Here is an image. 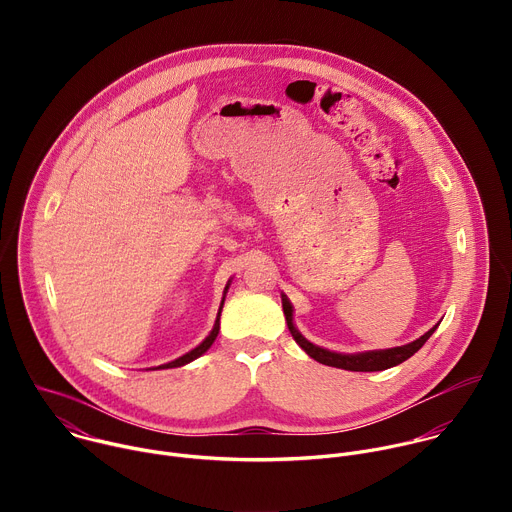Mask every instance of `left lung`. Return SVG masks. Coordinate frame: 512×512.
<instances>
[{
    "mask_svg": "<svg viewBox=\"0 0 512 512\" xmlns=\"http://www.w3.org/2000/svg\"><path fill=\"white\" fill-rule=\"evenodd\" d=\"M281 304H283V314H285V322H287V328H289L291 336H294V340L306 350L308 356H312L314 360H318L322 364H328V367H336V369H344V371H356V373H373V371H385V369L397 367V364H401L403 360L413 356L429 340V336L435 332V328L440 326V324H435L423 336H419L417 340H413L405 346H395V348H387V350L356 352V354H340V352L320 348V346L312 344L310 340H306L298 332V328L294 326V308H291L289 300L283 294H281Z\"/></svg>",
    "mask_w": 512,
    "mask_h": 512,
    "instance_id": "obj_1",
    "label": "left lung"
}]
</instances>
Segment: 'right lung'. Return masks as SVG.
Masks as SVG:
<instances>
[{
	"mask_svg": "<svg viewBox=\"0 0 512 512\" xmlns=\"http://www.w3.org/2000/svg\"><path fill=\"white\" fill-rule=\"evenodd\" d=\"M227 289H229V283H227L225 291H227ZM223 304H225V298H223V302H221V308H218V316H216V322H214V328L210 330V334H208L194 350L186 352L184 356H180V358H176V360H172V362H168V364H162V367H158V369H176V367H184V364H188V362H192L194 358L202 356V354L212 346V342L216 340L218 330H221V310H223Z\"/></svg>",
	"mask_w": 512,
	"mask_h": 512,
	"instance_id": "right-lung-1",
	"label": "right lung"
}]
</instances>
